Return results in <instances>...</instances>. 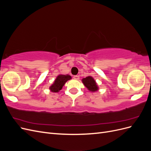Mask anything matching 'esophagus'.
<instances>
[{"instance_id": "1", "label": "esophagus", "mask_w": 151, "mask_h": 151, "mask_svg": "<svg viewBox=\"0 0 151 151\" xmlns=\"http://www.w3.org/2000/svg\"><path fill=\"white\" fill-rule=\"evenodd\" d=\"M73 78H74L76 80H78L79 79V76H74V77H73Z\"/></svg>"}]
</instances>
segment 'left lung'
Here are the masks:
<instances>
[{"label":"left lung","mask_w":151,"mask_h":151,"mask_svg":"<svg viewBox=\"0 0 151 151\" xmlns=\"http://www.w3.org/2000/svg\"><path fill=\"white\" fill-rule=\"evenodd\" d=\"M84 85L88 88L90 91L92 92H95V91H98V87L96 83V81L94 80L92 77L88 76L86 77V78L83 79L82 80Z\"/></svg>","instance_id":"8db88e82"}]
</instances>
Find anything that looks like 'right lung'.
Segmentation results:
<instances>
[{"label": "right lung", "instance_id": "obj_1", "mask_svg": "<svg viewBox=\"0 0 151 151\" xmlns=\"http://www.w3.org/2000/svg\"><path fill=\"white\" fill-rule=\"evenodd\" d=\"M71 79V76L69 75H59L55 80L54 83L50 86V89L52 92L57 93L61 90L62 87L68 80Z\"/></svg>", "mask_w": 151, "mask_h": 151}]
</instances>
